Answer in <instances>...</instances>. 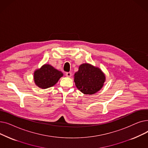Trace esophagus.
<instances>
[{
    "label": "esophagus",
    "instance_id": "obj_1",
    "mask_svg": "<svg viewBox=\"0 0 148 148\" xmlns=\"http://www.w3.org/2000/svg\"><path fill=\"white\" fill-rule=\"evenodd\" d=\"M65 75H66V77H71V75H72V73H71V72H66Z\"/></svg>",
    "mask_w": 148,
    "mask_h": 148
}]
</instances>
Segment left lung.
Here are the masks:
<instances>
[{
    "instance_id": "left-lung-1",
    "label": "left lung",
    "mask_w": 148,
    "mask_h": 148,
    "mask_svg": "<svg viewBox=\"0 0 148 148\" xmlns=\"http://www.w3.org/2000/svg\"><path fill=\"white\" fill-rule=\"evenodd\" d=\"M105 79L101 70L89 64H82L74 74L76 87L84 94H94L99 90Z\"/></svg>"
}]
</instances>
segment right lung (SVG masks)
I'll list each match as a JSON object with an SVG mask.
<instances>
[{
    "mask_svg": "<svg viewBox=\"0 0 148 148\" xmlns=\"http://www.w3.org/2000/svg\"><path fill=\"white\" fill-rule=\"evenodd\" d=\"M63 73L49 64L43 65L34 73V81L38 87L42 89L50 88L55 84Z\"/></svg>",
    "mask_w": 148,
    "mask_h": 148,
    "instance_id": "add662e5",
    "label": "right lung"
}]
</instances>
